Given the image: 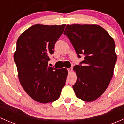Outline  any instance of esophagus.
<instances>
[{
  "mask_svg": "<svg viewBox=\"0 0 124 124\" xmlns=\"http://www.w3.org/2000/svg\"><path fill=\"white\" fill-rule=\"evenodd\" d=\"M68 73L69 74H71V72L72 71V68H68Z\"/></svg>",
  "mask_w": 124,
  "mask_h": 124,
  "instance_id": "34e87169",
  "label": "esophagus"
}]
</instances>
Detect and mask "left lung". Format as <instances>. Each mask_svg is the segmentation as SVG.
Listing matches in <instances>:
<instances>
[{"instance_id":"8db88e82","label":"left lung","mask_w":124,"mask_h":124,"mask_svg":"<svg viewBox=\"0 0 124 124\" xmlns=\"http://www.w3.org/2000/svg\"><path fill=\"white\" fill-rule=\"evenodd\" d=\"M63 34L78 57L85 56L80 63L83 65L73 68L77 76L72 86L76 97L86 102L95 100L104 92L113 76L117 59L114 40L97 24H68Z\"/></svg>"}]
</instances>
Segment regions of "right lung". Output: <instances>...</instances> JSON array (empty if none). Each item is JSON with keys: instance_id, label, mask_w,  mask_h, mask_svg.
<instances>
[{"instance_id": "add662e5", "label": "right lung", "mask_w": 124, "mask_h": 124, "mask_svg": "<svg viewBox=\"0 0 124 124\" xmlns=\"http://www.w3.org/2000/svg\"><path fill=\"white\" fill-rule=\"evenodd\" d=\"M66 24H37L18 37L14 54L20 83L35 101L48 103L58 99L65 85L68 71L48 66L49 56Z\"/></svg>"}]
</instances>
